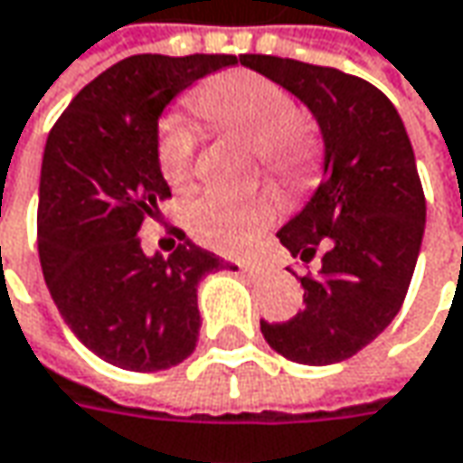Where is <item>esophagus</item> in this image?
I'll return each mask as SVG.
<instances>
[{
	"label": "esophagus",
	"instance_id": "esophagus-1",
	"mask_svg": "<svg viewBox=\"0 0 463 463\" xmlns=\"http://www.w3.org/2000/svg\"><path fill=\"white\" fill-rule=\"evenodd\" d=\"M242 270L244 273H263L266 266L263 263H242Z\"/></svg>",
	"mask_w": 463,
	"mask_h": 463
}]
</instances>
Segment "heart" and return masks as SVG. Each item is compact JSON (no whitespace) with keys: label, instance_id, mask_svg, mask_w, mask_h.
Masks as SVG:
<instances>
[{"label":"heart","instance_id":"heart-1","mask_svg":"<svg viewBox=\"0 0 463 463\" xmlns=\"http://www.w3.org/2000/svg\"><path fill=\"white\" fill-rule=\"evenodd\" d=\"M195 114L219 132L255 146L263 169L284 182H302L315 169V143L302 128V111L289 90L252 70H232L197 88ZM197 140L179 117H166L158 129L156 158L166 184L184 193L195 182ZM279 216L270 193L208 190L190 205V229L197 242L219 252H244Z\"/></svg>","mask_w":463,"mask_h":463}]
</instances>
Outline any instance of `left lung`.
<instances>
[{
  "label": "left lung",
  "mask_w": 463,
  "mask_h": 463,
  "mask_svg": "<svg viewBox=\"0 0 463 463\" xmlns=\"http://www.w3.org/2000/svg\"><path fill=\"white\" fill-rule=\"evenodd\" d=\"M244 67L284 85L315 114L326 174L305 211L279 232L302 263V305L260 320L268 346L299 364H334L364 349L404 305L425 232V193L404 122L373 82L299 59L242 54Z\"/></svg>",
  "instance_id": "1"
}]
</instances>
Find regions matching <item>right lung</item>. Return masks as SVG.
Here are the masks:
<instances>
[{
	"mask_svg": "<svg viewBox=\"0 0 463 463\" xmlns=\"http://www.w3.org/2000/svg\"><path fill=\"white\" fill-rule=\"evenodd\" d=\"M237 64L234 54H135L90 80L49 132L38 184V258L70 331L132 373L166 370L195 352L197 281L219 255L184 240L148 258L140 226L172 197L156 158L158 117L179 90Z\"/></svg>",
	"mask_w": 463,
	"mask_h": 463,
	"instance_id": "1",
	"label": "right lung"
}]
</instances>
